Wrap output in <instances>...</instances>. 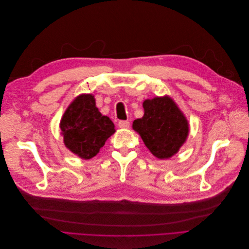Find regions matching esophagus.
Instances as JSON below:
<instances>
[{"label":"esophagus","mask_w":249,"mask_h":249,"mask_svg":"<svg viewBox=\"0 0 249 249\" xmlns=\"http://www.w3.org/2000/svg\"><path fill=\"white\" fill-rule=\"evenodd\" d=\"M118 126L120 127V129H129L130 122H127V120H119Z\"/></svg>","instance_id":"esophagus-1"}]
</instances>
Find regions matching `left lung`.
I'll return each instance as SVG.
<instances>
[{"instance_id":"8db88e82","label":"left lung","mask_w":249,"mask_h":249,"mask_svg":"<svg viewBox=\"0 0 249 249\" xmlns=\"http://www.w3.org/2000/svg\"><path fill=\"white\" fill-rule=\"evenodd\" d=\"M144 115L135 119L133 129L145 146L159 159L172 157L185 142L189 126L183 113L170 97H155L143 103Z\"/></svg>"}]
</instances>
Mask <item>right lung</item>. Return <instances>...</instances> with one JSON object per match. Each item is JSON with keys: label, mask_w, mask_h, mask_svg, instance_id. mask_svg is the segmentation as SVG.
Listing matches in <instances>:
<instances>
[{"label": "right lung", "mask_w": 249, "mask_h": 249, "mask_svg": "<svg viewBox=\"0 0 249 249\" xmlns=\"http://www.w3.org/2000/svg\"><path fill=\"white\" fill-rule=\"evenodd\" d=\"M66 147L82 159H91L115 132L114 124L95 107L94 96H78L65 111L60 123Z\"/></svg>", "instance_id": "obj_1"}]
</instances>
